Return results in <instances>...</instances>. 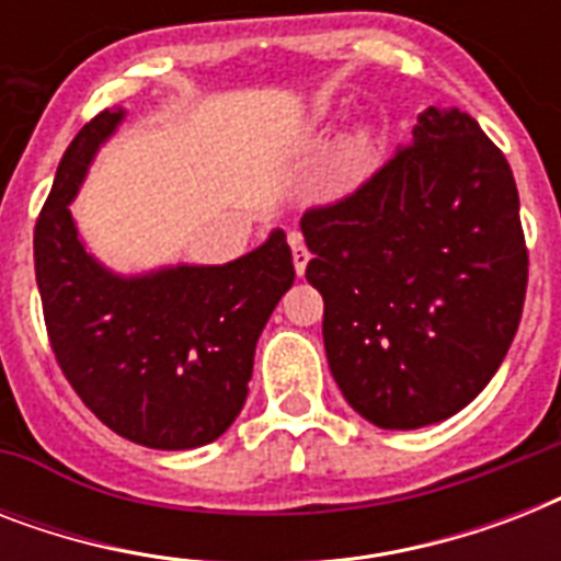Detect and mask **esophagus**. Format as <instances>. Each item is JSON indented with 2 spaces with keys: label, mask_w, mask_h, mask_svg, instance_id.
<instances>
[{
  "label": "esophagus",
  "mask_w": 561,
  "mask_h": 561,
  "mask_svg": "<svg viewBox=\"0 0 561 561\" xmlns=\"http://www.w3.org/2000/svg\"><path fill=\"white\" fill-rule=\"evenodd\" d=\"M288 244H290V250H294V271H297V276H302L308 267V259H311V253H308V247L302 244V236H299V232H290Z\"/></svg>",
  "instance_id": "1"
}]
</instances>
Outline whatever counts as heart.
<instances>
[{"label":"heart","mask_w":561,"mask_h":561,"mask_svg":"<svg viewBox=\"0 0 561 561\" xmlns=\"http://www.w3.org/2000/svg\"><path fill=\"white\" fill-rule=\"evenodd\" d=\"M320 122V116H317ZM378 127L375 125H358L352 134L341 139V145L334 148L329 162H325L323 178H320V188L329 197H346L373 174L375 157H378Z\"/></svg>","instance_id":"b5f03b06"}]
</instances>
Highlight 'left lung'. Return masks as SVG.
<instances>
[{
  "instance_id": "1",
  "label": "left lung",
  "mask_w": 561,
  "mask_h": 561,
  "mask_svg": "<svg viewBox=\"0 0 561 561\" xmlns=\"http://www.w3.org/2000/svg\"><path fill=\"white\" fill-rule=\"evenodd\" d=\"M299 229L329 369L360 416L413 431L478 399L522 323L527 247L513 169L469 113H419L381 171Z\"/></svg>"
}]
</instances>
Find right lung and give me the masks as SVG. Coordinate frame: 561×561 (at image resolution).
Returning <instances> with one entry per match:
<instances>
[{"instance_id": "obj_1", "label": "right lung", "mask_w": 561, "mask_h": 561, "mask_svg": "<svg viewBox=\"0 0 561 561\" xmlns=\"http://www.w3.org/2000/svg\"><path fill=\"white\" fill-rule=\"evenodd\" d=\"M125 122L104 110L57 165L34 227V271L55 358L95 416L130 443L188 451L215 443L247 401L253 355L294 285L282 229L227 264L104 267L81 241L69 203L95 153Z\"/></svg>"}]
</instances>
